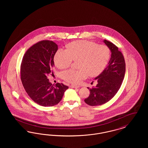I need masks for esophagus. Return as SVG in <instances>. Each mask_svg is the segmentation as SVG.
<instances>
[{"mask_svg":"<svg viewBox=\"0 0 148 148\" xmlns=\"http://www.w3.org/2000/svg\"><path fill=\"white\" fill-rule=\"evenodd\" d=\"M70 87L72 88H79L80 86L78 85H70Z\"/></svg>","mask_w":148,"mask_h":148,"instance_id":"esophagus-1","label":"esophagus"}]
</instances>
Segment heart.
<instances>
[{"label":"heart","mask_w":148,"mask_h":148,"mask_svg":"<svg viewBox=\"0 0 148 148\" xmlns=\"http://www.w3.org/2000/svg\"><path fill=\"white\" fill-rule=\"evenodd\" d=\"M67 49H59L54 56L56 67L64 69L71 65L73 62L78 60L79 70L69 69L63 73L65 80L77 84L89 76L95 77L106 68L110 58V50L104 45L80 40L71 42L66 46Z\"/></svg>","instance_id":"b5f03b06"}]
</instances>
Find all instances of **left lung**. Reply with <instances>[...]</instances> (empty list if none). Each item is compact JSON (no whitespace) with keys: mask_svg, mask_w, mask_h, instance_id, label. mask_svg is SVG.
<instances>
[{"mask_svg":"<svg viewBox=\"0 0 148 148\" xmlns=\"http://www.w3.org/2000/svg\"><path fill=\"white\" fill-rule=\"evenodd\" d=\"M103 42L110 50L111 57L108 66L95 78L98 84L90 90L89 96L84 101L88 105H103L113 98L119 90L125 73V63L122 53L112 42L106 40Z\"/></svg>","mask_w":148,"mask_h":148,"instance_id":"8db88e82","label":"left lung"}]
</instances>
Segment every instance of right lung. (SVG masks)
<instances>
[{
  "label": "right lung",
  "instance_id": "add662e5",
  "mask_svg": "<svg viewBox=\"0 0 148 148\" xmlns=\"http://www.w3.org/2000/svg\"><path fill=\"white\" fill-rule=\"evenodd\" d=\"M58 49L53 41L42 40L31 47L23 58L22 84L30 98L40 106H56L68 89L62 83L52 84L47 77L54 66V56Z\"/></svg>",
  "mask_w": 148,
  "mask_h": 148
}]
</instances>
